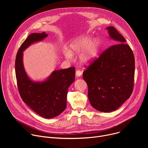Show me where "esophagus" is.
I'll return each instance as SVG.
<instances>
[{
	"label": "esophagus",
	"instance_id": "obj_1",
	"mask_svg": "<svg viewBox=\"0 0 148 148\" xmlns=\"http://www.w3.org/2000/svg\"><path fill=\"white\" fill-rule=\"evenodd\" d=\"M82 74V71L81 70H77L75 72V75L77 77H80Z\"/></svg>",
	"mask_w": 148,
	"mask_h": 148
}]
</instances>
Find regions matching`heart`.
<instances>
[{"instance_id":"obj_1","label":"heart","mask_w":148,"mask_h":148,"mask_svg":"<svg viewBox=\"0 0 148 148\" xmlns=\"http://www.w3.org/2000/svg\"><path fill=\"white\" fill-rule=\"evenodd\" d=\"M99 46V42L97 39L90 40L88 37H81L76 39L71 43L70 52L64 53L67 58H71V54H81L79 60L82 63H88L92 60L97 56Z\"/></svg>"}]
</instances>
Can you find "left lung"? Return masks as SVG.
Listing matches in <instances>:
<instances>
[{
	"mask_svg": "<svg viewBox=\"0 0 148 148\" xmlns=\"http://www.w3.org/2000/svg\"><path fill=\"white\" fill-rule=\"evenodd\" d=\"M107 30L116 44L103 51L82 74L91 105L104 112L115 111L130 97L135 76V58L130 46L114 27Z\"/></svg>",
	"mask_w": 148,
	"mask_h": 148,
	"instance_id": "obj_1",
	"label": "left lung"
}]
</instances>
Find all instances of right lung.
Segmentation results:
<instances>
[{
    "label": "right lung",
    "mask_w": 148,
    "mask_h": 148,
    "mask_svg": "<svg viewBox=\"0 0 148 148\" xmlns=\"http://www.w3.org/2000/svg\"><path fill=\"white\" fill-rule=\"evenodd\" d=\"M47 34L32 33L20 47L16 57L15 72L17 87L22 100L36 113L45 118L57 116L66 108L69 87L75 80V67L52 73L43 82L29 79L23 64V51L31 44L46 38Z\"/></svg>",
    "instance_id": "right-lung-1"
}]
</instances>
